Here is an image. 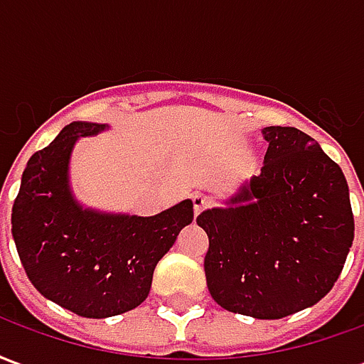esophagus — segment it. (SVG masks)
I'll use <instances>...</instances> for the list:
<instances>
[{"instance_id":"34e87169","label":"esophagus","mask_w":364,"mask_h":364,"mask_svg":"<svg viewBox=\"0 0 364 364\" xmlns=\"http://www.w3.org/2000/svg\"><path fill=\"white\" fill-rule=\"evenodd\" d=\"M205 205H206V198L203 197V195L195 193V195H193V210H195V216L200 214V210L205 208Z\"/></svg>"}]
</instances>
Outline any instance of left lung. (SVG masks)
I'll return each mask as SVG.
<instances>
[{
	"mask_svg": "<svg viewBox=\"0 0 364 364\" xmlns=\"http://www.w3.org/2000/svg\"><path fill=\"white\" fill-rule=\"evenodd\" d=\"M259 175L197 224L208 236L206 287L224 310L279 320L328 294L355 236L341 167L294 127L261 130Z\"/></svg>",
	"mask_w": 364,
	"mask_h": 364,
	"instance_id": "8db88e82",
	"label": "left lung"
}]
</instances>
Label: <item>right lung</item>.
<instances>
[{
  "mask_svg": "<svg viewBox=\"0 0 364 364\" xmlns=\"http://www.w3.org/2000/svg\"><path fill=\"white\" fill-rule=\"evenodd\" d=\"M109 124L75 120L28 159L13 203L11 234L35 289L83 318H111L150 294L158 261L193 222L185 198L156 216L83 206L70 185L75 142Z\"/></svg>",
  "mask_w": 364,
  "mask_h": 364,
  "instance_id": "obj_1",
  "label": "right lung"
}]
</instances>
